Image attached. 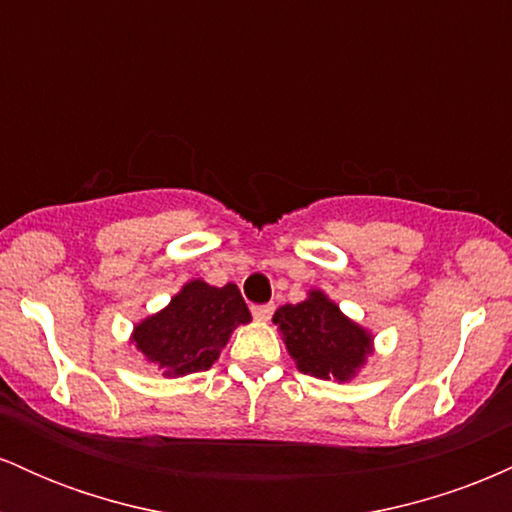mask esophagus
<instances>
[{
	"label": "esophagus",
	"mask_w": 512,
	"mask_h": 512,
	"mask_svg": "<svg viewBox=\"0 0 512 512\" xmlns=\"http://www.w3.org/2000/svg\"><path fill=\"white\" fill-rule=\"evenodd\" d=\"M274 313V305L272 303H264V305H252V315H255V320H262L267 322L269 317Z\"/></svg>",
	"instance_id": "1"
}]
</instances>
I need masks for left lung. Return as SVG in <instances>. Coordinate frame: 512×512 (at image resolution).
I'll use <instances>...</instances> for the list:
<instances>
[{"label": "left lung", "instance_id": "obj_1", "mask_svg": "<svg viewBox=\"0 0 512 512\" xmlns=\"http://www.w3.org/2000/svg\"><path fill=\"white\" fill-rule=\"evenodd\" d=\"M272 320L298 370L313 378L349 383L373 354V334L320 289H310L301 303L281 305Z\"/></svg>", "mask_w": 512, "mask_h": 512}]
</instances>
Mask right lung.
<instances>
[{
  "label": "right lung",
  "mask_w": 512,
  "mask_h": 512,
  "mask_svg": "<svg viewBox=\"0 0 512 512\" xmlns=\"http://www.w3.org/2000/svg\"><path fill=\"white\" fill-rule=\"evenodd\" d=\"M250 320L236 284L211 286L192 279L166 308L137 322L129 342L166 378H182L214 366L233 330Z\"/></svg>",
  "instance_id": "obj_1"
}]
</instances>
